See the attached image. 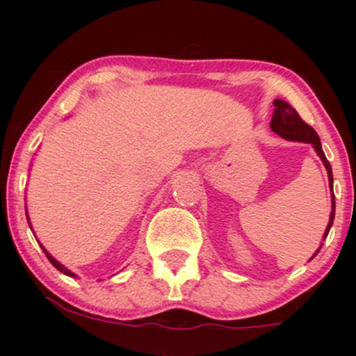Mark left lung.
Segmentation results:
<instances>
[{"label": "left lung", "instance_id": "left-lung-1", "mask_svg": "<svg viewBox=\"0 0 356 356\" xmlns=\"http://www.w3.org/2000/svg\"><path fill=\"white\" fill-rule=\"evenodd\" d=\"M275 113H273L271 118V130L275 134H277L280 137L286 138V140H291V142H305V144H312L314 152L318 154V157L321 159L323 165H325L326 172H328V182H330V191H332V212H330V220H328V226H326L325 234H323V241L326 239L328 236L330 229L333 226V219H334V194H333V172H332V165L330 162L326 161V155L323 152L321 149V142L318 134L314 132L313 127H309L306 122L301 120V117L298 115V112L288 102L284 100H275ZM323 244H320V248L316 249V252L309 257L313 259L314 256L320 252Z\"/></svg>", "mask_w": 356, "mask_h": 356}]
</instances>
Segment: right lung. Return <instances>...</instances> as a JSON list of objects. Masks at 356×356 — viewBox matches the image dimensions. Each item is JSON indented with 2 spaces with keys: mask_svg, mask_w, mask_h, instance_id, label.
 <instances>
[{
  "mask_svg": "<svg viewBox=\"0 0 356 356\" xmlns=\"http://www.w3.org/2000/svg\"><path fill=\"white\" fill-rule=\"evenodd\" d=\"M26 219H28V224H30V227H31L30 218H28V212H26ZM40 246H42V244H40ZM42 249H43L44 256H47V257H48V261H50V263L53 264V266H55L56 269H58V271H60V273H63V275H67V276H70V277H75V276H76V275H75V273H72V271H70V269H68V268H65V266H63V264H61V263H58V261H56V259H55V257H53V256L50 254V252H48V251H47V249H44L43 246H42Z\"/></svg>",
  "mask_w": 356,
  "mask_h": 356,
  "instance_id": "1",
  "label": "right lung"
}]
</instances>
